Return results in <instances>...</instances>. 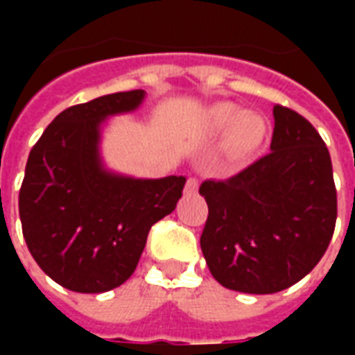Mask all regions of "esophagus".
I'll return each instance as SVG.
<instances>
[{"label": "esophagus", "instance_id": "1", "mask_svg": "<svg viewBox=\"0 0 355 355\" xmlns=\"http://www.w3.org/2000/svg\"><path fill=\"white\" fill-rule=\"evenodd\" d=\"M198 186H200V180H198V178L188 177V180H186L184 192L186 193H196V192H198Z\"/></svg>", "mask_w": 355, "mask_h": 355}]
</instances>
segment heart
<instances>
[{"label": "heart", "instance_id": "heart-1", "mask_svg": "<svg viewBox=\"0 0 355 355\" xmlns=\"http://www.w3.org/2000/svg\"><path fill=\"white\" fill-rule=\"evenodd\" d=\"M209 123L216 131H226L224 150L232 159H245L261 148L266 123L257 114H241L234 104H216L209 110Z\"/></svg>", "mask_w": 355, "mask_h": 355}]
</instances>
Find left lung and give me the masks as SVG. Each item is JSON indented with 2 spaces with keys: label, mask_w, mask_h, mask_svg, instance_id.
I'll return each mask as SVG.
<instances>
[{
  "label": "left lung",
  "mask_w": 355,
  "mask_h": 355,
  "mask_svg": "<svg viewBox=\"0 0 355 355\" xmlns=\"http://www.w3.org/2000/svg\"><path fill=\"white\" fill-rule=\"evenodd\" d=\"M270 154L226 180H203L201 251L216 282L270 295L300 282L327 251L336 223L331 155L320 132L275 104Z\"/></svg>",
  "instance_id": "1"
}]
</instances>
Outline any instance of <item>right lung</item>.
Returning a JSON list of instances; mask_svg holds the SVG:
<instances>
[{
  "label": "right lung",
  "instance_id": "1",
  "mask_svg": "<svg viewBox=\"0 0 355 355\" xmlns=\"http://www.w3.org/2000/svg\"><path fill=\"white\" fill-rule=\"evenodd\" d=\"M142 98L135 89L70 106L30 150L19 193L22 236L40 268L66 289L104 293L127 282L150 228L182 198L184 177L140 180L102 169L101 121Z\"/></svg>",
  "mask_w": 355,
  "mask_h": 355
}]
</instances>
